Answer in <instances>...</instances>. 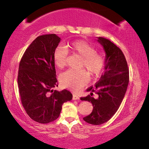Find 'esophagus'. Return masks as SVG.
<instances>
[{"instance_id": "obj_1", "label": "esophagus", "mask_w": 149, "mask_h": 149, "mask_svg": "<svg viewBox=\"0 0 149 149\" xmlns=\"http://www.w3.org/2000/svg\"><path fill=\"white\" fill-rule=\"evenodd\" d=\"M72 99L74 100H79V99H80V97H79V96H77V95H75V94H73Z\"/></svg>"}]
</instances>
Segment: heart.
<instances>
[{"label":"heart","instance_id":"heart-1","mask_svg":"<svg viewBox=\"0 0 149 149\" xmlns=\"http://www.w3.org/2000/svg\"><path fill=\"white\" fill-rule=\"evenodd\" d=\"M68 47L72 53L82 58V66H85L91 74L97 75L104 66V58L96 53L92 45L84 40H75L70 42ZM68 50L66 47L58 46L54 53L55 64L58 68H63L66 63ZM89 73L85 70L70 69L60 75V82L65 87L78 91L88 82Z\"/></svg>","mask_w":149,"mask_h":149}]
</instances>
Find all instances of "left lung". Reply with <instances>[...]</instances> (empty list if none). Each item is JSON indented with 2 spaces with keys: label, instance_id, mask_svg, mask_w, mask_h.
I'll return each mask as SVG.
<instances>
[{
  "label": "left lung",
  "instance_id": "obj_1",
  "mask_svg": "<svg viewBox=\"0 0 149 149\" xmlns=\"http://www.w3.org/2000/svg\"><path fill=\"white\" fill-rule=\"evenodd\" d=\"M105 52L104 72L98 82L87 91L98 95L96 99L88 95L81 97L93 104L90 115L83 118L87 123L101 125L107 122L115 115L122 102L129 83V69L122 51L111 40L97 37Z\"/></svg>",
  "mask_w": 149,
  "mask_h": 149
}]
</instances>
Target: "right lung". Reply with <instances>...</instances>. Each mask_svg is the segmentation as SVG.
<instances>
[{"label": "right lung", "instance_id": "right-lung-1", "mask_svg": "<svg viewBox=\"0 0 149 149\" xmlns=\"http://www.w3.org/2000/svg\"><path fill=\"white\" fill-rule=\"evenodd\" d=\"M61 38L55 34L38 36L19 63L17 83L22 105L32 120L48 123L58 119L62 104L72 99L70 91L58 87L54 53Z\"/></svg>", "mask_w": 149, "mask_h": 149}]
</instances>
